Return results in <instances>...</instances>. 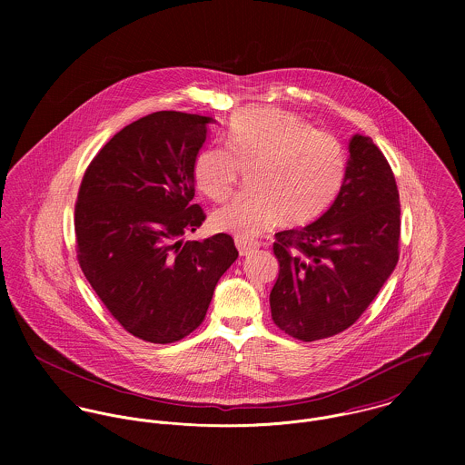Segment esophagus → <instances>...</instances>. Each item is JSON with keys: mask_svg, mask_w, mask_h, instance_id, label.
Listing matches in <instances>:
<instances>
[{"mask_svg": "<svg viewBox=\"0 0 465 465\" xmlns=\"http://www.w3.org/2000/svg\"><path fill=\"white\" fill-rule=\"evenodd\" d=\"M236 247H238V252L240 256H251L252 252L258 251V243L256 242H247V240H242V238H236Z\"/></svg>", "mask_w": 465, "mask_h": 465, "instance_id": "34e87169", "label": "esophagus"}]
</instances>
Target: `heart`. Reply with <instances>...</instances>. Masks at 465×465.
<instances>
[{
    "mask_svg": "<svg viewBox=\"0 0 465 465\" xmlns=\"http://www.w3.org/2000/svg\"><path fill=\"white\" fill-rule=\"evenodd\" d=\"M225 144L203 148L193 177L209 199H225L240 168H252L251 192L236 195L211 214L218 231L251 240L281 218L302 225L324 214L340 195L347 175L341 143L315 131L297 114L256 107L231 118Z\"/></svg>",
    "mask_w": 465,
    "mask_h": 465,
    "instance_id": "1",
    "label": "heart"
}]
</instances>
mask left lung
Instances as JSON below:
<instances>
[{"mask_svg": "<svg viewBox=\"0 0 465 465\" xmlns=\"http://www.w3.org/2000/svg\"><path fill=\"white\" fill-rule=\"evenodd\" d=\"M399 216L391 164L371 137L354 134L345 183L331 207L302 229L275 234V326L302 341L352 326L398 265Z\"/></svg>", "mask_w": 465, "mask_h": 465, "instance_id": "left-lung-1", "label": "left lung"}]
</instances>
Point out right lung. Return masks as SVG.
<instances>
[{"mask_svg":"<svg viewBox=\"0 0 465 465\" xmlns=\"http://www.w3.org/2000/svg\"><path fill=\"white\" fill-rule=\"evenodd\" d=\"M209 116L161 111L96 153L74 207L78 263L127 331L172 343L197 330L216 282L238 258L229 234L184 242L205 220L193 168Z\"/></svg>","mask_w":465,"mask_h":465,"instance_id":"add662e5","label":"right lung"}]
</instances>
